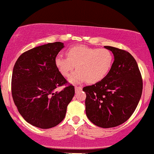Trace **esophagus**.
I'll return each mask as SVG.
<instances>
[{
    "label": "esophagus",
    "instance_id": "1",
    "mask_svg": "<svg viewBox=\"0 0 154 154\" xmlns=\"http://www.w3.org/2000/svg\"><path fill=\"white\" fill-rule=\"evenodd\" d=\"M80 91H82V88H81V87H77V86H76V87H75V92H76V93H77V92H79Z\"/></svg>",
    "mask_w": 154,
    "mask_h": 154
}]
</instances>
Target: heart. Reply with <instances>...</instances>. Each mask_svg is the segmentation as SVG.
<instances>
[{
    "label": "heart",
    "instance_id": "obj_1",
    "mask_svg": "<svg viewBox=\"0 0 154 154\" xmlns=\"http://www.w3.org/2000/svg\"><path fill=\"white\" fill-rule=\"evenodd\" d=\"M67 58L57 56L55 64L63 77H68L74 69L69 81L79 83L87 80L90 83L98 82L110 72L113 65V55L106 48H95L85 45H75L66 51Z\"/></svg>",
    "mask_w": 154,
    "mask_h": 154
}]
</instances>
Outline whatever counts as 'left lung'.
<instances>
[{"mask_svg":"<svg viewBox=\"0 0 154 154\" xmlns=\"http://www.w3.org/2000/svg\"><path fill=\"white\" fill-rule=\"evenodd\" d=\"M114 54L108 75L100 82L83 88L86 115L103 128H114L128 120L135 111L143 91V80L135 59L130 53L104 46Z\"/></svg>","mask_w":154,"mask_h":154,"instance_id":"1","label":"left lung"}]
</instances>
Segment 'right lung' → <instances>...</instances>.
I'll return each instance as SVG.
<instances>
[{
  "mask_svg": "<svg viewBox=\"0 0 154 154\" xmlns=\"http://www.w3.org/2000/svg\"><path fill=\"white\" fill-rule=\"evenodd\" d=\"M63 47V43L55 42L34 48L23 53L14 66V101L24 120L37 128L48 129L59 125L75 95L72 85L56 91L67 82L55 64Z\"/></svg>",
  "mask_w": 154,
  "mask_h": 154,
  "instance_id": "obj_1",
  "label": "right lung"
}]
</instances>
